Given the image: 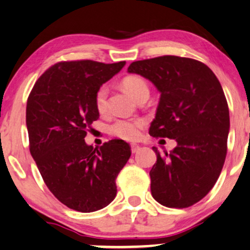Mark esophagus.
Wrapping results in <instances>:
<instances>
[{"label":"esophagus","mask_w":250,"mask_h":250,"mask_svg":"<svg viewBox=\"0 0 250 250\" xmlns=\"http://www.w3.org/2000/svg\"><path fill=\"white\" fill-rule=\"evenodd\" d=\"M140 149V146L138 144H132L131 145V150H132V153H135V152H138V150Z\"/></svg>","instance_id":"obj_1"}]
</instances>
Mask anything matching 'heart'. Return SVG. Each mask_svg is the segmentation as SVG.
Returning a JSON list of instances; mask_svg holds the SVG:
<instances>
[{"mask_svg": "<svg viewBox=\"0 0 250 250\" xmlns=\"http://www.w3.org/2000/svg\"><path fill=\"white\" fill-rule=\"evenodd\" d=\"M123 88L131 94L135 100L147 97L149 95V85L146 80L138 75H128L123 79ZM109 89L106 85H101L95 92V106L98 112L103 113L107 109ZM145 126L143 118H118L109 126V132L113 137L124 140H135L140 135V131Z\"/></svg>", "mask_w": 250, "mask_h": 250, "instance_id": "heart-1", "label": "heart"}]
</instances>
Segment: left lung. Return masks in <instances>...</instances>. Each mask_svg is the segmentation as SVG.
Segmentation results:
<instances>
[{"mask_svg": "<svg viewBox=\"0 0 250 250\" xmlns=\"http://www.w3.org/2000/svg\"><path fill=\"white\" fill-rule=\"evenodd\" d=\"M127 70L161 92L149 134L177 143L165 155L153 147L152 196L167 208H189L210 192L226 159L229 111L219 80L205 63L176 55L134 61Z\"/></svg>", "mask_w": 250, "mask_h": 250, "instance_id": "8db88e82", "label": "left lung"}]
</instances>
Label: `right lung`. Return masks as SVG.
Masks as SVG:
<instances>
[{
    "mask_svg": "<svg viewBox=\"0 0 250 250\" xmlns=\"http://www.w3.org/2000/svg\"><path fill=\"white\" fill-rule=\"evenodd\" d=\"M125 61H61L42 74L26 103L29 147L40 175L55 198L72 210L94 212L117 193L116 178L131 156L124 140L98 148L84 138L100 118L95 92Z\"/></svg>",
    "mask_w": 250,
    "mask_h": 250,
    "instance_id": "right-lung-1",
    "label": "right lung"
}]
</instances>
